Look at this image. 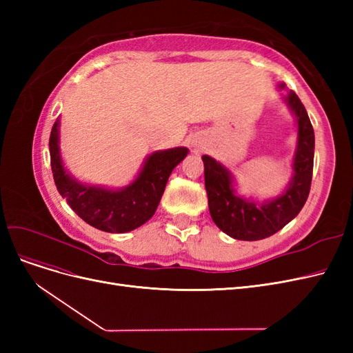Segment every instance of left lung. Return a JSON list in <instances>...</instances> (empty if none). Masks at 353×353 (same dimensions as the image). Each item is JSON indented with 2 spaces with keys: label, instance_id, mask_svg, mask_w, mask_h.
Here are the masks:
<instances>
[{
  "label": "left lung",
  "instance_id": "1",
  "mask_svg": "<svg viewBox=\"0 0 353 353\" xmlns=\"http://www.w3.org/2000/svg\"><path fill=\"white\" fill-rule=\"evenodd\" d=\"M284 88V83L280 85ZM297 122L294 174L284 193L272 200L254 203L236 194L230 170L210 156H203L209 212L216 227L236 240L254 241L272 236L297 216L309 196L314 170V128L305 105L294 91L285 95Z\"/></svg>",
  "mask_w": 353,
  "mask_h": 353
}]
</instances>
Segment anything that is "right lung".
Masks as SVG:
<instances>
[{"mask_svg":"<svg viewBox=\"0 0 353 353\" xmlns=\"http://www.w3.org/2000/svg\"><path fill=\"white\" fill-rule=\"evenodd\" d=\"M60 121L50 135L51 170L59 193L77 215L91 227L105 232H128L150 219L162 199L168 178L188 153L185 147L154 152L145 159L141 172L130 185L109 190L81 184L70 176L60 156Z\"/></svg>","mask_w":353,"mask_h":353,"instance_id":"add662e5","label":"right lung"}]
</instances>
